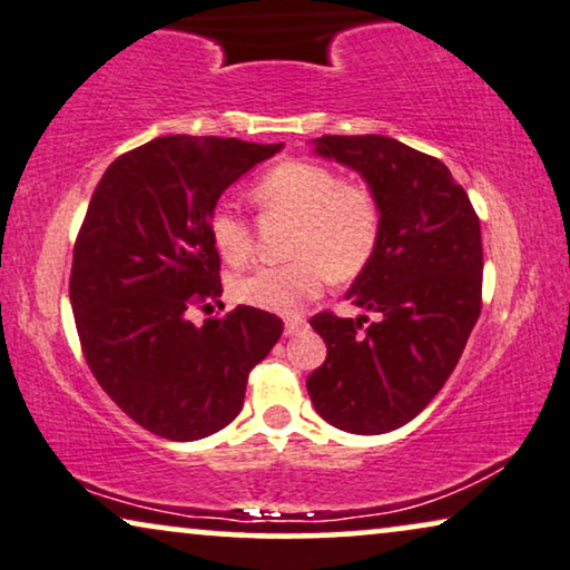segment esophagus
Returning <instances> with one entry per match:
<instances>
[{
    "label": "esophagus",
    "instance_id": "34e87169",
    "mask_svg": "<svg viewBox=\"0 0 570 570\" xmlns=\"http://www.w3.org/2000/svg\"><path fill=\"white\" fill-rule=\"evenodd\" d=\"M302 328H305V317H302V315H292V317H286V321H284L286 336H294V333H299Z\"/></svg>",
    "mask_w": 570,
    "mask_h": 570
}]
</instances>
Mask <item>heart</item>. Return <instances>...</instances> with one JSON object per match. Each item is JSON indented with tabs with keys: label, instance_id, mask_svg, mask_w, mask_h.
Returning a JSON list of instances; mask_svg holds the SVG:
<instances>
[{
	"label": "heart",
	"instance_id": "obj_1",
	"mask_svg": "<svg viewBox=\"0 0 570 570\" xmlns=\"http://www.w3.org/2000/svg\"><path fill=\"white\" fill-rule=\"evenodd\" d=\"M253 200L265 214L294 218V261L257 268L232 281V297L268 313H299L323 292L325 281L360 276L373 261L383 234V208L362 181H344L331 166L289 158L263 174ZM208 234L229 265H245L255 253L249 224L232 208L210 214Z\"/></svg>",
	"mask_w": 570,
	"mask_h": 570
}]
</instances>
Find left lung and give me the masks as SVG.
Masks as SVG:
<instances>
[{
	"label": "left lung",
	"mask_w": 570,
	"mask_h": 570,
	"mask_svg": "<svg viewBox=\"0 0 570 570\" xmlns=\"http://www.w3.org/2000/svg\"><path fill=\"white\" fill-rule=\"evenodd\" d=\"M315 150L356 169L383 208L373 261L348 289L375 313H317L328 356L307 377L333 428L381 435L412 422L449 381L482 309V234L449 166L383 135H323Z\"/></svg>",
	"instance_id": "obj_1"
}]
</instances>
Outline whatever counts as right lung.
Masks as SVG:
<instances>
[{
    "instance_id": "right-lung-1",
    "label": "right lung",
    "mask_w": 570,
    "mask_h": 570,
    "mask_svg": "<svg viewBox=\"0 0 570 570\" xmlns=\"http://www.w3.org/2000/svg\"><path fill=\"white\" fill-rule=\"evenodd\" d=\"M284 142L166 135L104 171L72 249L70 302L98 385L140 428L197 440L245 404L247 375L284 323L239 305L214 313L222 257L208 234L218 197Z\"/></svg>"
}]
</instances>
